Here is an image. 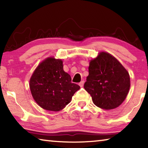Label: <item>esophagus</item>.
<instances>
[{"mask_svg":"<svg viewBox=\"0 0 148 148\" xmlns=\"http://www.w3.org/2000/svg\"><path fill=\"white\" fill-rule=\"evenodd\" d=\"M84 81H82L81 82H79V86L81 87H82L84 86Z\"/></svg>","mask_w":148,"mask_h":148,"instance_id":"1","label":"esophagus"}]
</instances>
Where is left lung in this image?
<instances>
[{
	"mask_svg": "<svg viewBox=\"0 0 148 148\" xmlns=\"http://www.w3.org/2000/svg\"><path fill=\"white\" fill-rule=\"evenodd\" d=\"M84 89L93 103L104 110H112L121 105L129 93L131 80L128 71L112 55L99 52L90 60L89 75Z\"/></svg>",
	"mask_w": 148,
	"mask_h": 148,
	"instance_id": "obj_1",
	"label": "left lung"
}]
</instances>
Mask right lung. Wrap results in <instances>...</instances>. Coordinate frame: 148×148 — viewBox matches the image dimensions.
Listing matches in <instances>:
<instances>
[{
  "label": "right lung",
  "instance_id": "obj_1",
  "mask_svg": "<svg viewBox=\"0 0 148 148\" xmlns=\"http://www.w3.org/2000/svg\"><path fill=\"white\" fill-rule=\"evenodd\" d=\"M62 63L60 59L47 57L38 65L29 80L35 102L48 111L59 112L64 108L80 88L72 83L71 77L64 71Z\"/></svg>",
  "mask_w": 148,
  "mask_h": 148
}]
</instances>
